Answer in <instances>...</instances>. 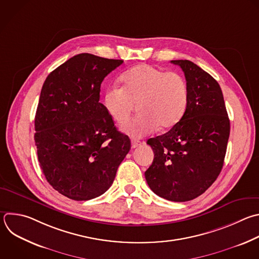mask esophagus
Listing matches in <instances>:
<instances>
[{"label": "esophagus", "instance_id": "1", "mask_svg": "<svg viewBox=\"0 0 259 259\" xmlns=\"http://www.w3.org/2000/svg\"><path fill=\"white\" fill-rule=\"evenodd\" d=\"M141 144H142V142H141V141H139V140H136V139H133V140L131 141V145H132V148H136V147L140 146Z\"/></svg>", "mask_w": 259, "mask_h": 259}]
</instances>
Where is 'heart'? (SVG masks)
I'll return each instance as SVG.
<instances>
[{
    "label": "heart",
    "mask_w": 259,
    "mask_h": 259,
    "mask_svg": "<svg viewBox=\"0 0 259 259\" xmlns=\"http://www.w3.org/2000/svg\"><path fill=\"white\" fill-rule=\"evenodd\" d=\"M122 86L112 85L105 95V106L118 123H125L138 106L139 114L122 127L123 132L140 138L158 127L175 126L183 117L188 100L185 79L176 72H164L150 65H139L125 72Z\"/></svg>",
    "instance_id": "b5f03b06"
}]
</instances>
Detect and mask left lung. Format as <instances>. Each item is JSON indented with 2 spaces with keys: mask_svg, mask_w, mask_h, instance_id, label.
Masks as SVG:
<instances>
[{
  "mask_svg": "<svg viewBox=\"0 0 259 259\" xmlns=\"http://www.w3.org/2000/svg\"><path fill=\"white\" fill-rule=\"evenodd\" d=\"M186 78L188 100L181 120L150 138L154 157L144 173L159 197L183 202L204 193L219 177L227 151L230 120L220 84L188 60L170 61Z\"/></svg>",
  "mask_w": 259,
  "mask_h": 259,
  "instance_id": "1",
  "label": "left lung"
}]
</instances>
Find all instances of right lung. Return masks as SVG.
Returning a JSON list of instances; mask_svg holds the SVG:
<instances>
[{
  "label": "right lung",
  "instance_id": "right-lung-1",
  "mask_svg": "<svg viewBox=\"0 0 259 259\" xmlns=\"http://www.w3.org/2000/svg\"><path fill=\"white\" fill-rule=\"evenodd\" d=\"M122 63L79 54L51 72L42 85L34 120L38 161L50 185L70 199L104 194L131 148L100 103L103 80Z\"/></svg>",
  "mask_w": 259,
  "mask_h": 259
}]
</instances>
